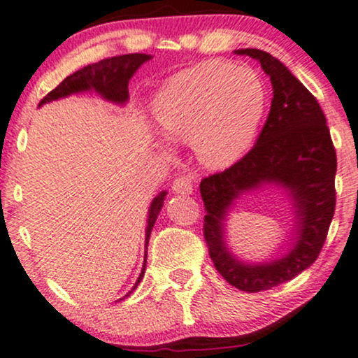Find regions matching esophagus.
<instances>
[{"label":"esophagus","mask_w":358,"mask_h":358,"mask_svg":"<svg viewBox=\"0 0 358 358\" xmlns=\"http://www.w3.org/2000/svg\"><path fill=\"white\" fill-rule=\"evenodd\" d=\"M172 191L176 194H192L194 192V187L191 184V179L186 178V176H180V178L174 179V182H172Z\"/></svg>","instance_id":"esophagus-1"}]
</instances>
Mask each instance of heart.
Instances as JSON below:
<instances>
[{"label": "heart", "instance_id": "obj_1", "mask_svg": "<svg viewBox=\"0 0 358 358\" xmlns=\"http://www.w3.org/2000/svg\"><path fill=\"white\" fill-rule=\"evenodd\" d=\"M267 99L254 69L213 59L174 74L154 98L152 113L166 138L192 143L202 164L224 169L254 144Z\"/></svg>", "mask_w": 358, "mask_h": 358}]
</instances>
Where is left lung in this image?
Here are the masks:
<instances>
[{"label": "left lung", "mask_w": 358, "mask_h": 358, "mask_svg": "<svg viewBox=\"0 0 358 358\" xmlns=\"http://www.w3.org/2000/svg\"><path fill=\"white\" fill-rule=\"evenodd\" d=\"M234 52L259 61L271 78L273 98L254 148L229 169L202 179L204 237L215 268L229 284L244 292H260L294 279L319 257L335 210L337 156L320 104L289 68L254 48ZM264 185L289 192L294 237L280 258L247 263L228 249L225 220L234 201Z\"/></svg>", "instance_id": "obj_1"}]
</instances>
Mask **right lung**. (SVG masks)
I'll use <instances>...</instances> for the list:
<instances>
[{
    "label": "right lung",
    "instance_id": "add662e5",
    "mask_svg": "<svg viewBox=\"0 0 358 358\" xmlns=\"http://www.w3.org/2000/svg\"><path fill=\"white\" fill-rule=\"evenodd\" d=\"M151 55H143V52H134V55H122V56H114L108 57V59L99 61V63L87 64L79 71L73 73L71 76H68L61 83L59 86L55 87L51 92H48V96H44L39 106L51 103V101H57L68 98L71 94H78V92H87L94 91L98 92L101 98L109 101L114 104H126L129 99V79L134 76V73L143 66L145 61L151 59ZM166 191L159 192L154 197L151 206L148 210V226H145V252H144V264L143 271H141L138 280L132 289L127 292L124 297H129L132 290L139 285V282L143 280L144 272H145V259H148V244L149 237H151V231L156 224V219L159 213H161L162 206H164L166 199ZM119 299V301H122Z\"/></svg>",
    "mask_w": 358,
    "mask_h": 358
}]
</instances>
